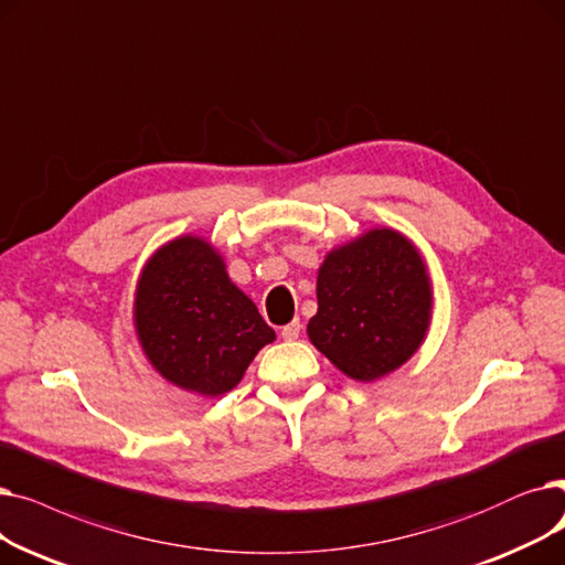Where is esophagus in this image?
Listing matches in <instances>:
<instances>
[{
	"label": "esophagus",
	"instance_id": "1",
	"mask_svg": "<svg viewBox=\"0 0 565 565\" xmlns=\"http://www.w3.org/2000/svg\"><path fill=\"white\" fill-rule=\"evenodd\" d=\"M299 333H301V321H299V319L289 321L287 327H282V329H280V335H282L285 340H297V338H299Z\"/></svg>",
	"mask_w": 565,
	"mask_h": 565
}]
</instances>
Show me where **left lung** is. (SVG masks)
<instances>
[{
	"label": "left lung",
	"mask_w": 565,
	"mask_h": 565,
	"mask_svg": "<svg viewBox=\"0 0 565 565\" xmlns=\"http://www.w3.org/2000/svg\"><path fill=\"white\" fill-rule=\"evenodd\" d=\"M429 317L433 285L418 248L377 227L324 257L308 338L347 377L367 384L418 352Z\"/></svg>",
	"instance_id": "obj_1"
}]
</instances>
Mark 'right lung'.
I'll return each mask as SVG.
<instances>
[{"label": "right lung", "mask_w": 565, "mask_h": 565, "mask_svg": "<svg viewBox=\"0 0 565 565\" xmlns=\"http://www.w3.org/2000/svg\"><path fill=\"white\" fill-rule=\"evenodd\" d=\"M132 308L156 372L204 397L232 391L259 349L276 340L257 306L230 280L221 253L193 234L149 257Z\"/></svg>", "instance_id": "right-lung-1"}]
</instances>
